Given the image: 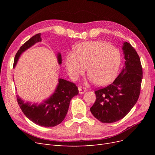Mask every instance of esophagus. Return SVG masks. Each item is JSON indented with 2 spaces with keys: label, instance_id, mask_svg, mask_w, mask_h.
<instances>
[{
  "label": "esophagus",
  "instance_id": "34e87169",
  "mask_svg": "<svg viewBox=\"0 0 155 155\" xmlns=\"http://www.w3.org/2000/svg\"><path fill=\"white\" fill-rule=\"evenodd\" d=\"M78 90H79V94H83L84 92H85L87 91L86 88H83L82 87H79Z\"/></svg>",
  "mask_w": 155,
  "mask_h": 155
}]
</instances>
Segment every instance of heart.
Returning <instances> with one entry per match:
<instances>
[{
  "instance_id": "heart-1",
  "label": "heart",
  "mask_w": 155,
  "mask_h": 155,
  "mask_svg": "<svg viewBox=\"0 0 155 155\" xmlns=\"http://www.w3.org/2000/svg\"><path fill=\"white\" fill-rule=\"evenodd\" d=\"M119 50L101 41L83 42L74 52L65 57V66L70 76L77 78L87 68V75L98 86L105 85L116 77L121 64Z\"/></svg>"
}]
</instances>
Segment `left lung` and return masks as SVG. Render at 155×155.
Here are the masks:
<instances>
[{"label":"left lung","instance_id":"8db88e82","mask_svg":"<svg viewBox=\"0 0 155 155\" xmlns=\"http://www.w3.org/2000/svg\"><path fill=\"white\" fill-rule=\"evenodd\" d=\"M125 66L113 83L96 91L91 112L102 123L110 124L127 114L137 102L142 80V67L137 51L127 42L123 45Z\"/></svg>","mask_w":155,"mask_h":155}]
</instances>
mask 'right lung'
I'll list each match as a JSON object with an SVG mask.
<instances>
[{"mask_svg":"<svg viewBox=\"0 0 155 155\" xmlns=\"http://www.w3.org/2000/svg\"><path fill=\"white\" fill-rule=\"evenodd\" d=\"M41 34L34 35L21 46L15 56L13 67H15L20 55L25 50L41 41ZM58 60L59 64L62 63L60 53L58 54ZM78 88L74 83L59 78V83L53 94L42 104L31 105V102H25L17 95V100L22 112L29 120L40 126L51 127L59 125L63 121L67 114L70 100L74 96L78 95Z\"/></svg>","mask_w":155,"mask_h":155,"instance_id":"1","label":"right lung"}]
</instances>
